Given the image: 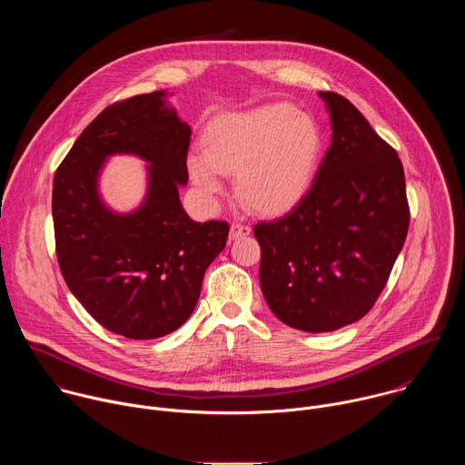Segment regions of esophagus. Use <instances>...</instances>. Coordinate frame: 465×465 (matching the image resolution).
<instances>
[{
	"label": "esophagus",
	"instance_id": "1",
	"mask_svg": "<svg viewBox=\"0 0 465 465\" xmlns=\"http://www.w3.org/2000/svg\"><path fill=\"white\" fill-rule=\"evenodd\" d=\"M252 228L246 226V224H241V223H233L232 228H230V239L235 241V239H241V237H246L250 235Z\"/></svg>",
	"mask_w": 465,
	"mask_h": 465
}]
</instances>
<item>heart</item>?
<instances>
[{
	"label": "heart",
	"mask_w": 465,
	"mask_h": 465,
	"mask_svg": "<svg viewBox=\"0 0 465 465\" xmlns=\"http://www.w3.org/2000/svg\"><path fill=\"white\" fill-rule=\"evenodd\" d=\"M204 153L187 156L189 176L206 194L223 191V174H237L242 201L261 213L292 208L309 189L322 134L316 121L287 103L215 117Z\"/></svg>",
	"instance_id": "b5f03b06"
}]
</instances>
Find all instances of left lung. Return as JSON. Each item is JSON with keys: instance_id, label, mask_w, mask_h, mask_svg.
Returning <instances> with one entry per match:
<instances>
[{"instance_id": "left-lung-1", "label": "left lung", "mask_w": 465, "mask_h": 465, "mask_svg": "<svg viewBox=\"0 0 465 465\" xmlns=\"http://www.w3.org/2000/svg\"><path fill=\"white\" fill-rule=\"evenodd\" d=\"M318 95L333 132L314 180L285 217L253 228L264 300L307 333L341 329L373 307L411 219L400 156L346 97Z\"/></svg>"}]
</instances>
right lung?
I'll list each match as a JSON object with an SVG mask.
<instances>
[{
  "label": "right lung",
  "instance_id": "add662e5",
  "mask_svg": "<svg viewBox=\"0 0 465 465\" xmlns=\"http://www.w3.org/2000/svg\"><path fill=\"white\" fill-rule=\"evenodd\" d=\"M191 128L158 90L104 108L74 143L53 180L60 272L72 294L108 331L132 341L178 329L201 296L204 272L224 250L228 223H196L182 208ZM148 165L143 204L115 213L100 174L112 155Z\"/></svg>",
  "mask_w": 465,
  "mask_h": 465
}]
</instances>
